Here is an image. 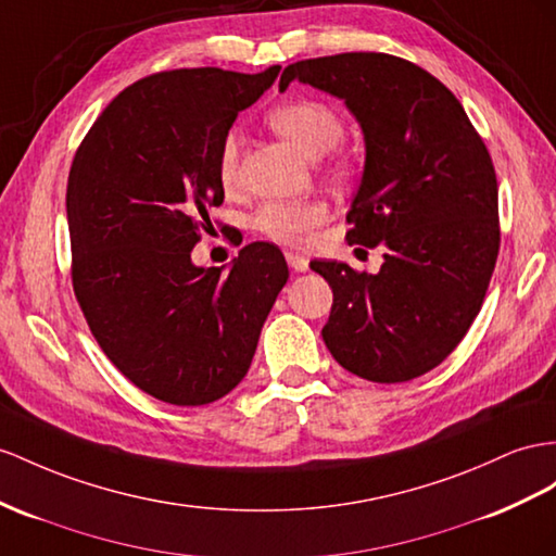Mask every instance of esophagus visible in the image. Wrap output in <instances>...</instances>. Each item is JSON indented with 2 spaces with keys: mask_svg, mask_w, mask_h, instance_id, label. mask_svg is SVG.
Listing matches in <instances>:
<instances>
[{
  "mask_svg": "<svg viewBox=\"0 0 556 556\" xmlns=\"http://www.w3.org/2000/svg\"><path fill=\"white\" fill-rule=\"evenodd\" d=\"M287 263L293 273H305V269L309 267V261L305 258V255L295 253V251H287Z\"/></svg>",
  "mask_w": 556,
  "mask_h": 556,
  "instance_id": "obj_1",
  "label": "esophagus"
}]
</instances>
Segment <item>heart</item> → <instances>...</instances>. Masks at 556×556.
Segmentation results:
<instances>
[{"mask_svg":"<svg viewBox=\"0 0 556 556\" xmlns=\"http://www.w3.org/2000/svg\"><path fill=\"white\" fill-rule=\"evenodd\" d=\"M267 124L287 138L291 146L309 160L331 152L345 136V122L340 112L317 101V98H293L269 110ZM336 168L345 174L350 168V156L338 154ZM218 180L225 190H230L239 180V134L227 131L218 148ZM329 220V204L321 199H303V202H267L253 218L255 230L279 244L298 247L315 235Z\"/></svg>","mask_w":556,"mask_h":556,"instance_id":"b5f03b06","label":"heart"}]
</instances>
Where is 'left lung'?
Returning a JSON list of instances; mask_svg holds the SVG:
<instances>
[{"mask_svg": "<svg viewBox=\"0 0 556 556\" xmlns=\"http://www.w3.org/2000/svg\"><path fill=\"white\" fill-rule=\"evenodd\" d=\"M343 98L366 164L348 211L352 247H382L378 275L312 261L333 291L321 329L333 359L371 382H406L444 362L479 315L501 249L491 154L458 98L416 63L354 51L283 67Z\"/></svg>", "mask_w": 556, "mask_h": 556, "instance_id": "8db88e82", "label": "left lung"}]
</instances>
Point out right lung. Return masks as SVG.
<instances>
[{"label": "right lung", "instance_id": "1", "mask_svg": "<svg viewBox=\"0 0 556 556\" xmlns=\"http://www.w3.org/2000/svg\"><path fill=\"white\" fill-rule=\"evenodd\" d=\"M279 70L142 77L101 112L70 168L77 303L108 359L160 402L204 406L235 390L289 279L267 241L241 249L225 275L190 258L225 197L223 136Z\"/></svg>", "mask_w": 556, "mask_h": 556}]
</instances>
